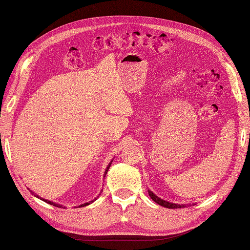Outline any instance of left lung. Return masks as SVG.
I'll list each match as a JSON object with an SVG mask.
<instances>
[{
  "label": "left lung",
  "mask_w": 250,
  "mask_h": 250,
  "mask_svg": "<svg viewBox=\"0 0 250 250\" xmlns=\"http://www.w3.org/2000/svg\"><path fill=\"white\" fill-rule=\"evenodd\" d=\"M148 194H149L150 198L153 199L156 204H158V205H160V206H163V207L169 208V209H177V208H184V207H187V206H185V205H178V204H173V203L166 202V200L159 198L158 196H156V195H155L153 192H151V190H148Z\"/></svg>",
  "instance_id": "1"
}]
</instances>
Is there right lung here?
Returning <instances> with one entry per match:
<instances>
[{
	"label": "right lung",
	"instance_id": "1",
	"mask_svg": "<svg viewBox=\"0 0 250 250\" xmlns=\"http://www.w3.org/2000/svg\"><path fill=\"white\" fill-rule=\"evenodd\" d=\"M111 163H112V161H110V163H109V165H108V167H107L106 168V170H105V174H104V177H106V174H107V171H108V169H109V167H110V165H111ZM30 192L32 193V190H30ZM33 194V193H32ZM101 195V194H100ZM34 196H36V197H38V198H40L41 200H43V202H45V203H47V204H50V205H53V206H55V207H58V208H62V205H58V204H55V203H53V202H51V200H46V199H43V198H41V197H39L38 196V195H34ZM94 200H96V198L95 199H93V200H91V202H89V203H85V204H82V205H80V206L79 207H84V206H87V205H90L91 203H93V202H94ZM63 208H65V207H63Z\"/></svg>",
	"mask_w": 250,
	"mask_h": 250
}]
</instances>
